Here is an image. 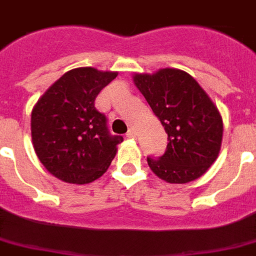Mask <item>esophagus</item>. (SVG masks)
<instances>
[{"mask_svg":"<svg viewBox=\"0 0 256 256\" xmlns=\"http://www.w3.org/2000/svg\"><path fill=\"white\" fill-rule=\"evenodd\" d=\"M128 138H130V139H135L136 138V132H135L134 128H130V130H128Z\"/></svg>","mask_w":256,"mask_h":256,"instance_id":"esophagus-1","label":"esophagus"}]
</instances>
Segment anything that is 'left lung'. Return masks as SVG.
Listing matches in <instances>:
<instances>
[{"label":"left lung","instance_id":"obj_1","mask_svg":"<svg viewBox=\"0 0 256 256\" xmlns=\"http://www.w3.org/2000/svg\"><path fill=\"white\" fill-rule=\"evenodd\" d=\"M132 81L168 135L166 152L147 158L151 171L171 184L201 178L218 158L224 122L220 110L186 70L162 68L134 74Z\"/></svg>","mask_w":256,"mask_h":256}]
</instances>
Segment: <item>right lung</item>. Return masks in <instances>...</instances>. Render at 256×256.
<instances>
[{"mask_svg": "<svg viewBox=\"0 0 256 256\" xmlns=\"http://www.w3.org/2000/svg\"><path fill=\"white\" fill-rule=\"evenodd\" d=\"M118 72L70 70L50 86L31 112V139L47 171L62 182L88 184L106 172L124 142L110 135L94 100Z\"/></svg>", "mask_w": 256, "mask_h": 256, "instance_id": "1", "label": "right lung"}]
</instances>
